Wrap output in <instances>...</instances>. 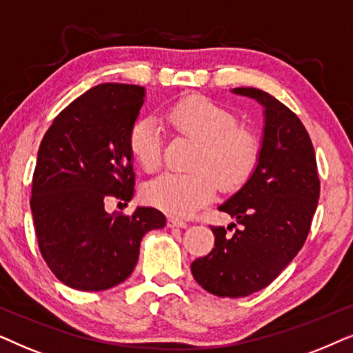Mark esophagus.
<instances>
[{
  "mask_svg": "<svg viewBox=\"0 0 353 353\" xmlns=\"http://www.w3.org/2000/svg\"><path fill=\"white\" fill-rule=\"evenodd\" d=\"M168 228H187V223L177 218H169L168 219Z\"/></svg>",
  "mask_w": 353,
  "mask_h": 353,
  "instance_id": "1",
  "label": "esophagus"
}]
</instances>
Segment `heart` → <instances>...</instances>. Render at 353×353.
I'll use <instances>...</instances> for the list:
<instances>
[{"label":"heart","mask_w":353,"mask_h":353,"mask_svg":"<svg viewBox=\"0 0 353 353\" xmlns=\"http://www.w3.org/2000/svg\"><path fill=\"white\" fill-rule=\"evenodd\" d=\"M164 119L182 135L199 142L190 172H166L145 187L150 205L164 213L194 214L213 199L218 184L225 190L241 187L260 157L255 135L237 124L236 116L218 103L190 97L174 103L164 111ZM128 145L135 161L145 171H154L161 163V129L157 119L139 117L130 125Z\"/></svg>","instance_id":"obj_1"}]
</instances>
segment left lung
<instances>
[{"label":"left lung","mask_w":353,"mask_h":353,"mask_svg":"<svg viewBox=\"0 0 353 353\" xmlns=\"http://www.w3.org/2000/svg\"><path fill=\"white\" fill-rule=\"evenodd\" d=\"M234 93L265 108V134L252 177L219 206L237 224L211 225L214 248L192 263V274L218 297H247L265 289L303 247L319 199L316 157L297 114L253 87Z\"/></svg>","instance_id":"obj_1"}]
</instances>
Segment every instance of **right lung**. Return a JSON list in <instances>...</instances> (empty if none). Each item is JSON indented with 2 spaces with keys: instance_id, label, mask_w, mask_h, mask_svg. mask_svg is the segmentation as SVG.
<instances>
[{
  "instance_id": "right-lung-1",
  "label": "right lung",
  "mask_w": 353,
  "mask_h": 353,
  "mask_svg": "<svg viewBox=\"0 0 353 353\" xmlns=\"http://www.w3.org/2000/svg\"><path fill=\"white\" fill-rule=\"evenodd\" d=\"M145 88L101 83L64 108L46 130L32 179L30 208L41 256L61 283L106 290L132 274L140 242L166 225L157 208L106 213L129 201L135 174L128 145Z\"/></svg>"
}]
</instances>
